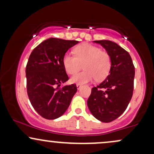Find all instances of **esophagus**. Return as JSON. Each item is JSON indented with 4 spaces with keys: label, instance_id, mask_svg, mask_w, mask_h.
I'll return each instance as SVG.
<instances>
[{
    "label": "esophagus",
    "instance_id": "obj_1",
    "mask_svg": "<svg viewBox=\"0 0 154 154\" xmlns=\"http://www.w3.org/2000/svg\"><path fill=\"white\" fill-rule=\"evenodd\" d=\"M81 86H82V85H81L80 84H77V89H78V90L81 88Z\"/></svg>",
    "mask_w": 154,
    "mask_h": 154
}]
</instances>
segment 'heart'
Segmentation results:
<instances>
[{
	"label": "heart",
	"instance_id": "obj_1",
	"mask_svg": "<svg viewBox=\"0 0 154 154\" xmlns=\"http://www.w3.org/2000/svg\"><path fill=\"white\" fill-rule=\"evenodd\" d=\"M75 56L66 54L63 58V65L69 75H75L84 67V71L74 75L71 82L85 84L95 79L103 80L109 75L111 67V56L106 51L88 43H83L74 49Z\"/></svg>",
	"mask_w": 154,
	"mask_h": 154
}]
</instances>
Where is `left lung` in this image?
<instances>
[{"instance_id": "left-lung-1", "label": "left lung", "mask_w": 154, "mask_h": 154, "mask_svg": "<svg viewBox=\"0 0 154 154\" xmlns=\"http://www.w3.org/2000/svg\"><path fill=\"white\" fill-rule=\"evenodd\" d=\"M93 42L110 55L111 67L105 80L92 88L88 106L97 119L111 122L123 114L131 100L135 66L129 53L118 44L106 40Z\"/></svg>"}]
</instances>
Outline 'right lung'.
<instances>
[{
    "label": "right lung",
    "mask_w": 154,
    "mask_h": 154,
    "mask_svg": "<svg viewBox=\"0 0 154 154\" xmlns=\"http://www.w3.org/2000/svg\"><path fill=\"white\" fill-rule=\"evenodd\" d=\"M78 43L51 38L39 44L29 56L26 66L28 97L35 110L45 119L62 116L77 91L75 84L59 87L69 79L63 56Z\"/></svg>",
    "instance_id": "right-lung-1"
}]
</instances>
